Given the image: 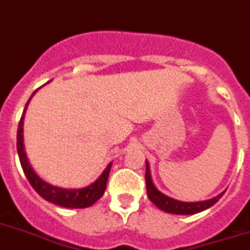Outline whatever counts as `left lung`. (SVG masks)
I'll use <instances>...</instances> for the list:
<instances>
[{
    "instance_id": "8db88e82",
    "label": "left lung",
    "mask_w": 250,
    "mask_h": 250,
    "mask_svg": "<svg viewBox=\"0 0 250 250\" xmlns=\"http://www.w3.org/2000/svg\"><path fill=\"white\" fill-rule=\"evenodd\" d=\"M145 182H146V191L149 199L151 200L159 209L163 211H167L170 214H178V215H191V214L200 213V211L205 210L208 208L213 207L218 200L223 196V194L216 195L215 198L209 200H204V202H180V200L173 199L170 196L165 195L161 191L156 189V187L152 183L151 174H150V167L146 161V173H145Z\"/></svg>"
}]
</instances>
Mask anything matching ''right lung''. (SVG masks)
Returning a JSON list of instances; mask_svg holds the SVG:
<instances>
[{
  "label": "right lung",
  "instance_id": "add662e5",
  "mask_svg": "<svg viewBox=\"0 0 250 250\" xmlns=\"http://www.w3.org/2000/svg\"><path fill=\"white\" fill-rule=\"evenodd\" d=\"M36 91L31 95V98L28 99L27 104H26L21 119H20L19 130H17V152H19L20 163H21V167L23 169V173H25L26 178L30 182V184L32 185V188L37 191V194L42 196L43 199L47 200V202L54 203V204L60 205V207L76 208V209L77 208L81 209V208L91 207L104 195L110 169H111V163L106 167L104 173L99 176L96 182L90 184L89 187L81 188V189H65V188H59L48 184V183H46L45 180L40 178L31 167L27 155H26L25 145H23V119H25V112L26 109H27L28 103L32 99V96L36 94Z\"/></svg>",
  "mask_w": 250,
  "mask_h": 250
}]
</instances>
